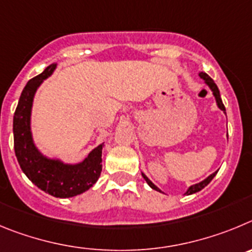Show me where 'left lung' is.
Returning a JSON list of instances; mask_svg holds the SVG:
<instances>
[{"label": "left lung", "mask_w": 252, "mask_h": 252, "mask_svg": "<svg viewBox=\"0 0 252 252\" xmlns=\"http://www.w3.org/2000/svg\"><path fill=\"white\" fill-rule=\"evenodd\" d=\"M199 78L203 79V81H205L206 85H207V87L210 88L211 92H212V94H214L215 99H216L217 106H219L220 109H221L222 112H223V113H225V114H226L225 105H223V103H222L221 95H220V90H219V88H217L216 84H215V81L212 80V79H211L210 76H208L207 74H206V72H199ZM217 172H219V171H216V172H214V173H212V174H210V176H208L207 178H206V180H203L202 182L196 183V185H192L191 187L188 188L187 191H186V193H185V194H187V196H188V194H193V193H196V192H199V191H201V189H203V188H205L206 186H207L208 183L211 182V181L214 180V177L216 176ZM142 176H143V178H144V180H146V182L148 183V185H149V187L153 188V189H156V191H158V192H162V191H160V189H159V188L157 187V186L154 185V183L152 182L151 180H149V178H148V177L146 176V174L143 173V172H142Z\"/></svg>", "instance_id": "1"}]
</instances>
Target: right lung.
Wrapping results in <instances>:
<instances>
[{
  "label": "right lung",
  "mask_w": 252,
  "mask_h": 252,
  "mask_svg": "<svg viewBox=\"0 0 252 252\" xmlns=\"http://www.w3.org/2000/svg\"><path fill=\"white\" fill-rule=\"evenodd\" d=\"M55 69L56 64L49 65L40 75L27 81L13 115V144L20 167L33 185L54 197L69 198L88 191L98 181L101 173L103 144L93 149L85 159L74 164L46 157L35 146L31 131L33 96L42 81Z\"/></svg>",
  "instance_id": "right-lung-1"
}]
</instances>
